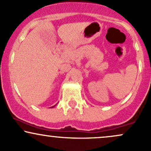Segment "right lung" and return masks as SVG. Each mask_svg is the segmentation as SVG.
<instances>
[{"label":"right lung","instance_id":"right-lung-1","mask_svg":"<svg viewBox=\"0 0 151 151\" xmlns=\"http://www.w3.org/2000/svg\"><path fill=\"white\" fill-rule=\"evenodd\" d=\"M53 107H54V106H53Z\"/></svg>","mask_w":151,"mask_h":151}]
</instances>
